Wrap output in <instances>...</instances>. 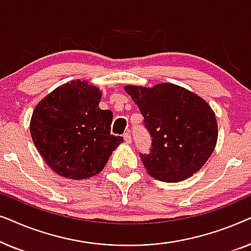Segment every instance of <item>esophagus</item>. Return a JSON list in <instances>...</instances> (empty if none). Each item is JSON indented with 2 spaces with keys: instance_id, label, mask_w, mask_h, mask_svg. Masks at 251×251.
I'll use <instances>...</instances> for the list:
<instances>
[{
  "instance_id": "obj_1",
  "label": "esophagus",
  "mask_w": 251,
  "mask_h": 251,
  "mask_svg": "<svg viewBox=\"0 0 251 251\" xmlns=\"http://www.w3.org/2000/svg\"><path fill=\"white\" fill-rule=\"evenodd\" d=\"M123 138H125L126 143H128V144L131 143V140H132V138H131V135H130V132H126L125 135H123Z\"/></svg>"
}]
</instances>
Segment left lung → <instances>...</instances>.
<instances>
[{"instance_id":"1","label":"left lung","mask_w":251,"mask_h":251,"mask_svg":"<svg viewBox=\"0 0 251 251\" xmlns=\"http://www.w3.org/2000/svg\"><path fill=\"white\" fill-rule=\"evenodd\" d=\"M152 138L149 153H139L147 173L161 181L190 178L207 162L217 143L215 113L198 95L171 83L153 88L126 85Z\"/></svg>"}]
</instances>
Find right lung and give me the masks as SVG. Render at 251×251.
Listing matches in <instances>:
<instances>
[{
  "label": "right lung",
  "mask_w": 251,
  "mask_h": 251,
  "mask_svg": "<svg viewBox=\"0 0 251 251\" xmlns=\"http://www.w3.org/2000/svg\"><path fill=\"white\" fill-rule=\"evenodd\" d=\"M101 94L87 81L60 85L34 109L30 135L48 166L80 180L100 173L123 137L111 133L113 113L98 107Z\"/></svg>",
  "instance_id": "obj_1"
}]
</instances>
